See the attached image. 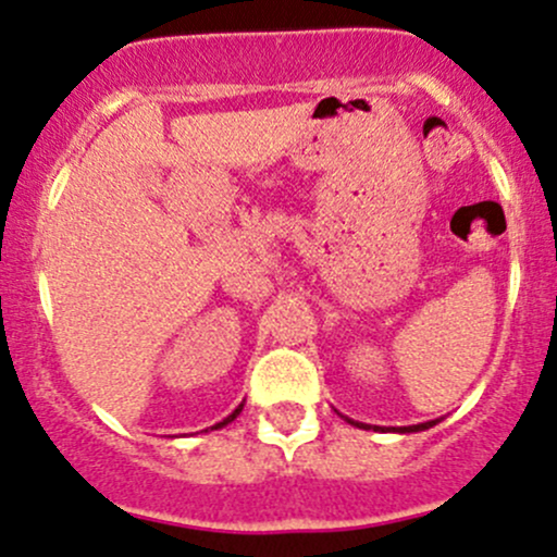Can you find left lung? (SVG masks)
Instances as JSON below:
<instances>
[{
	"instance_id": "left-lung-1",
	"label": "left lung",
	"mask_w": 557,
	"mask_h": 557,
	"mask_svg": "<svg viewBox=\"0 0 557 557\" xmlns=\"http://www.w3.org/2000/svg\"><path fill=\"white\" fill-rule=\"evenodd\" d=\"M348 422H350V424H356V428H363V430L372 428V424H363V422H352V420H348ZM435 422H438V420H433V422H422V424H409V428H391V433H420V430L433 428ZM374 430H385V428H376V424H374Z\"/></svg>"
}]
</instances>
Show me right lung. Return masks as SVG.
<instances>
[{
  "mask_svg": "<svg viewBox=\"0 0 557 557\" xmlns=\"http://www.w3.org/2000/svg\"><path fill=\"white\" fill-rule=\"evenodd\" d=\"M244 409V404H238V409L236 411H233V414H228V417H225V420L223 422H218V424H214V430H218V428H223V424H228V422H233V420H236V417H238V411H242Z\"/></svg>",
  "mask_w": 557,
  "mask_h": 557,
  "instance_id": "obj_1",
  "label": "right lung"
}]
</instances>
